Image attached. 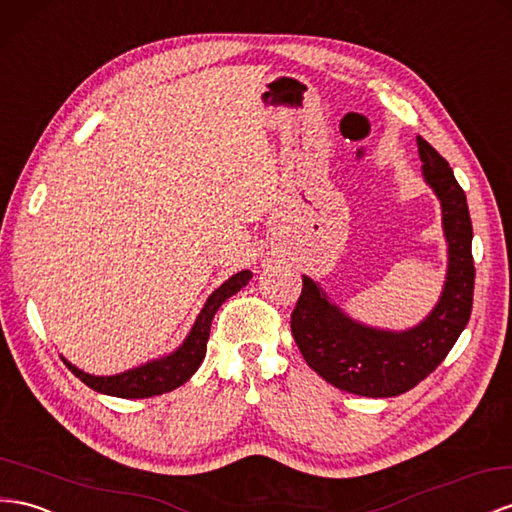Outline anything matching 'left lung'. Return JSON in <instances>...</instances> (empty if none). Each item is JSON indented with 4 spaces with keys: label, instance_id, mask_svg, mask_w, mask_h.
<instances>
[{
    "label": "left lung",
    "instance_id": "left-lung-1",
    "mask_svg": "<svg viewBox=\"0 0 512 512\" xmlns=\"http://www.w3.org/2000/svg\"><path fill=\"white\" fill-rule=\"evenodd\" d=\"M424 181L441 202L448 243V273L441 297L426 319L407 331L366 327L331 303L303 275L290 329L308 366L338 390L370 398L405 394L444 362L465 329L474 301L472 219L465 191L448 161L418 135Z\"/></svg>",
    "mask_w": 512,
    "mask_h": 512
}]
</instances>
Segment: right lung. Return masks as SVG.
<instances>
[{"mask_svg": "<svg viewBox=\"0 0 512 512\" xmlns=\"http://www.w3.org/2000/svg\"><path fill=\"white\" fill-rule=\"evenodd\" d=\"M250 278H252V271L245 269V271L234 273L232 278H228L222 286L215 288L213 295L206 299L204 308L200 310L198 319L193 323L185 342L170 355L153 359V362H148L144 366L131 368L127 372H120V375H112V377L88 375V372L79 370L71 362H66V359L64 364L79 381H84L88 388L101 394L118 396V398H148V396L172 392L178 388V385L189 381L193 372L200 368L202 359L206 355V342H209L213 316L219 310V306H222V303L234 293H239V290L250 282Z\"/></svg>", "mask_w": 512, "mask_h": 512, "instance_id": "1", "label": "right lung"}]
</instances>
